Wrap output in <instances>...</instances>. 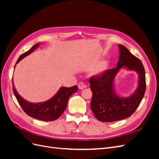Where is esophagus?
Segmentation results:
<instances>
[{
    "label": "esophagus",
    "mask_w": 159,
    "mask_h": 159,
    "mask_svg": "<svg viewBox=\"0 0 159 159\" xmlns=\"http://www.w3.org/2000/svg\"><path fill=\"white\" fill-rule=\"evenodd\" d=\"M78 88L80 89H83L84 88H86V85H85V84L84 82H82V81H81V82H80L78 84Z\"/></svg>",
    "instance_id": "esophagus-1"
}]
</instances>
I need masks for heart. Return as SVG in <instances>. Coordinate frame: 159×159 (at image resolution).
<instances>
[{"label": "heart", "mask_w": 159, "mask_h": 159, "mask_svg": "<svg viewBox=\"0 0 159 159\" xmlns=\"http://www.w3.org/2000/svg\"><path fill=\"white\" fill-rule=\"evenodd\" d=\"M107 67V63L106 62H102V64H101V65L99 66V70L102 71V70H105V68H106Z\"/></svg>", "instance_id": "obj_1"}]
</instances>
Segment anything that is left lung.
Wrapping results in <instances>:
<instances>
[{
  "label": "left lung",
  "mask_w": 159,
  "mask_h": 159,
  "mask_svg": "<svg viewBox=\"0 0 159 159\" xmlns=\"http://www.w3.org/2000/svg\"><path fill=\"white\" fill-rule=\"evenodd\" d=\"M119 47V57L116 68L105 70L89 80L92 91L91 109L95 118L102 122H113L131 116L141 102L146 90L145 71L141 61L126 47L120 44ZM122 66L137 71L139 76L138 89L127 98L119 97L113 89L114 78Z\"/></svg>",
  "instance_id": "obj_1"
}]
</instances>
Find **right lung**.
Here are the masks:
<instances>
[{
    "mask_svg": "<svg viewBox=\"0 0 159 159\" xmlns=\"http://www.w3.org/2000/svg\"><path fill=\"white\" fill-rule=\"evenodd\" d=\"M38 46H39V44H35L29 50L21 54L18 57L16 64L18 63L23 57L30 54L32 52L38 47ZM12 81L14 94L24 111L33 118L46 121H52L58 119L65 111L69 98L78 90L77 85H74L71 88H61L54 97L48 100L47 102L32 103L28 102L25 99L20 97V95L18 93L16 89L14 88L12 79Z\"/></svg>",
    "mask_w": 159,
    "mask_h": 159,
    "instance_id": "obj_1",
    "label": "right lung"
}]
</instances>
